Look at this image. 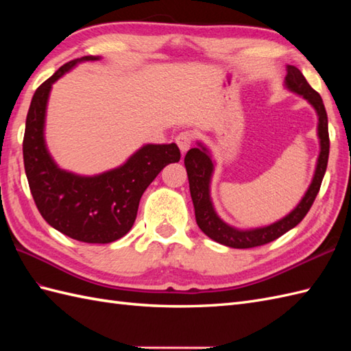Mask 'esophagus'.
Returning a JSON list of instances; mask_svg holds the SVG:
<instances>
[{
  "label": "esophagus",
  "mask_w": 351,
  "mask_h": 351,
  "mask_svg": "<svg viewBox=\"0 0 351 351\" xmlns=\"http://www.w3.org/2000/svg\"><path fill=\"white\" fill-rule=\"evenodd\" d=\"M191 141H193V136H191V132H189V131H182L176 136V145L180 146L182 154L189 151L190 146H191Z\"/></svg>",
  "instance_id": "obj_1"
}]
</instances>
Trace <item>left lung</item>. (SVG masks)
Wrapping results in <instances>:
<instances>
[{
  "mask_svg": "<svg viewBox=\"0 0 351 351\" xmlns=\"http://www.w3.org/2000/svg\"><path fill=\"white\" fill-rule=\"evenodd\" d=\"M285 88L289 92L302 96L306 99L312 107H314L318 125H317V136L319 140V154L317 158V166L314 176L309 187L304 193V196L291 213L285 217L271 223V225L250 228V229H238L235 226L228 225L226 221L220 219L211 199V180L214 173L215 162L211 156L210 149L204 143L197 141V147H193L187 152L184 158L185 169H187L189 184L191 200L195 205L196 223L200 230L210 237L211 240L217 241L223 245L234 249H250L256 245H263L270 241H274L289 229L295 228L304 219V215L311 210L312 204L319 191V185L326 173L327 160H329V128H327V113L322 96H319L314 88L309 86L303 73L295 68V66H287V77H285Z\"/></svg>",
  "mask_w": 351,
  "mask_h": 351,
  "instance_id": "8db88e82",
  "label": "left lung"
}]
</instances>
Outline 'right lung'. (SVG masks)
<instances>
[{
    "mask_svg": "<svg viewBox=\"0 0 351 351\" xmlns=\"http://www.w3.org/2000/svg\"><path fill=\"white\" fill-rule=\"evenodd\" d=\"M95 60H101V57L75 58L39 86L29 104L22 151L29 190L48 225L73 240L107 244L130 232L141 195L167 164L180 161L181 152L175 143H149L134 152L122 166L93 176L58 167L45 141L52 84L77 64Z\"/></svg>",
    "mask_w": 351,
    "mask_h": 351,
    "instance_id": "obj_1",
    "label": "right lung"
}]
</instances>
